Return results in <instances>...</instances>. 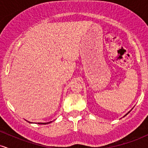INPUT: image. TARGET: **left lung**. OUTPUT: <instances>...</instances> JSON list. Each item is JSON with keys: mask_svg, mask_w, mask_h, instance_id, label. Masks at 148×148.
<instances>
[{"mask_svg": "<svg viewBox=\"0 0 148 148\" xmlns=\"http://www.w3.org/2000/svg\"><path fill=\"white\" fill-rule=\"evenodd\" d=\"M129 113H130V112H129ZM128 113H127V114H126V115H127V114H128Z\"/></svg>", "mask_w": 148, "mask_h": 148, "instance_id": "1", "label": "left lung"}]
</instances>
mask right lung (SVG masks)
<instances>
[{
  "mask_svg": "<svg viewBox=\"0 0 148 148\" xmlns=\"http://www.w3.org/2000/svg\"><path fill=\"white\" fill-rule=\"evenodd\" d=\"M28 123H30V122H28ZM51 123H52V122L51 121V122H49V123H39L38 124H40V125H47V124H49Z\"/></svg>",
  "mask_w": 148,
  "mask_h": 148,
  "instance_id": "1",
  "label": "right lung"
}]
</instances>
